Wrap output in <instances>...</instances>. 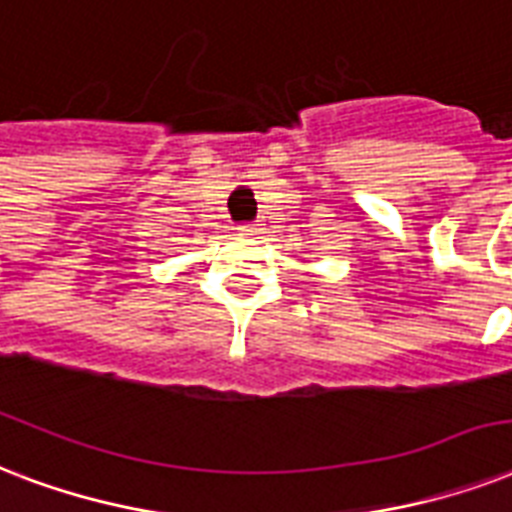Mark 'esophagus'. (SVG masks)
<instances>
[{
	"label": "esophagus",
	"instance_id": "1",
	"mask_svg": "<svg viewBox=\"0 0 512 512\" xmlns=\"http://www.w3.org/2000/svg\"><path fill=\"white\" fill-rule=\"evenodd\" d=\"M240 232H243V235H256V232H259V224H243Z\"/></svg>",
	"mask_w": 512,
	"mask_h": 512
}]
</instances>
